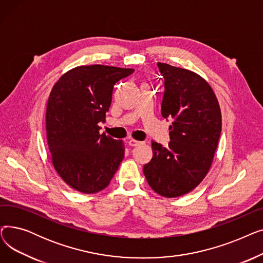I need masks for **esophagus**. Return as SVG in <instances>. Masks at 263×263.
<instances>
[{
  "label": "esophagus",
  "instance_id": "34e87169",
  "mask_svg": "<svg viewBox=\"0 0 263 263\" xmlns=\"http://www.w3.org/2000/svg\"><path fill=\"white\" fill-rule=\"evenodd\" d=\"M128 144H129V146H131V147H135V146H139V145L143 144V142H140V141H136V140L131 139V140H129Z\"/></svg>",
  "mask_w": 263,
  "mask_h": 263
}]
</instances>
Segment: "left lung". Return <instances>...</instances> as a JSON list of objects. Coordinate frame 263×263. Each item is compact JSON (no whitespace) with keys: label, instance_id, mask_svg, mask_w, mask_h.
<instances>
[{"label":"left lung","instance_id":"8db88e82","mask_svg":"<svg viewBox=\"0 0 263 263\" xmlns=\"http://www.w3.org/2000/svg\"><path fill=\"white\" fill-rule=\"evenodd\" d=\"M158 67L165 84L162 116L174 121L168 146L153 142V159L143 172L156 193L175 198L194 190L208 174L222 131V113L202 77L165 63Z\"/></svg>","mask_w":263,"mask_h":263}]
</instances>
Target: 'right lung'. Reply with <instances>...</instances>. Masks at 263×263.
<instances>
[{
  "mask_svg": "<svg viewBox=\"0 0 263 263\" xmlns=\"http://www.w3.org/2000/svg\"><path fill=\"white\" fill-rule=\"evenodd\" d=\"M134 71L104 65L79 66L55 83L47 103L46 129L51 162L73 190H104L124 157V144L100 134L99 122L112 103L114 85Z\"/></svg>",
  "mask_w": 263,
  "mask_h": 263,
  "instance_id": "1",
  "label": "right lung"
}]
</instances>
